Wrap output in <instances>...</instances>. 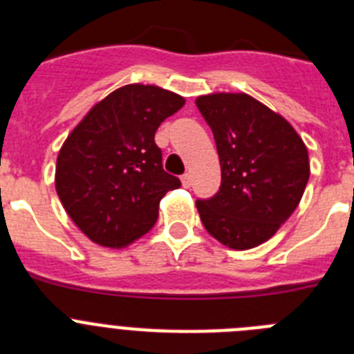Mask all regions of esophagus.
I'll return each mask as SVG.
<instances>
[{
	"label": "esophagus",
	"instance_id": "34e87169",
	"mask_svg": "<svg viewBox=\"0 0 354 354\" xmlns=\"http://www.w3.org/2000/svg\"><path fill=\"white\" fill-rule=\"evenodd\" d=\"M180 180H183V186L184 187L192 186V175H189V174H184L183 177H180Z\"/></svg>",
	"mask_w": 354,
	"mask_h": 354
}]
</instances>
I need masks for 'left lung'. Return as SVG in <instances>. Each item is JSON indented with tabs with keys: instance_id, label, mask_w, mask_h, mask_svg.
<instances>
[{
	"instance_id": "1",
	"label": "left lung",
	"mask_w": 354,
	"mask_h": 354,
	"mask_svg": "<svg viewBox=\"0 0 354 354\" xmlns=\"http://www.w3.org/2000/svg\"><path fill=\"white\" fill-rule=\"evenodd\" d=\"M220 156V192L196 200L205 230L232 250L277 234L299 205L310 177L308 150L280 113L248 93L196 97Z\"/></svg>"
}]
</instances>
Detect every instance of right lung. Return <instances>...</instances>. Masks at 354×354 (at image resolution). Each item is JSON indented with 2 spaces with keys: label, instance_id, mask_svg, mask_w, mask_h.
<instances>
[{
  "label": "right lung",
  "instance_id": "1",
  "mask_svg": "<svg viewBox=\"0 0 354 354\" xmlns=\"http://www.w3.org/2000/svg\"><path fill=\"white\" fill-rule=\"evenodd\" d=\"M184 102L156 84H126L71 131L56 159L55 187L90 241L124 248L154 227L161 198L180 186L162 170L154 134Z\"/></svg>",
  "mask_w": 354,
  "mask_h": 354
}]
</instances>
